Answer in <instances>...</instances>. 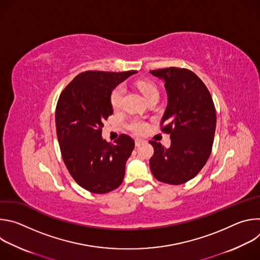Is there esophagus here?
<instances>
[{"label": "esophagus", "mask_w": 260, "mask_h": 260, "mask_svg": "<svg viewBox=\"0 0 260 260\" xmlns=\"http://www.w3.org/2000/svg\"><path fill=\"white\" fill-rule=\"evenodd\" d=\"M143 142H144V140H142V139H135V144H136V146H140L141 144H143Z\"/></svg>", "instance_id": "34e87169"}]
</instances>
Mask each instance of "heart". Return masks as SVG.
<instances>
[{"label": "heart", "instance_id": "b5f03b06", "mask_svg": "<svg viewBox=\"0 0 260 260\" xmlns=\"http://www.w3.org/2000/svg\"><path fill=\"white\" fill-rule=\"evenodd\" d=\"M137 87L139 88V90L142 92V94L145 96V99L148 101L151 98L157 96L158 98V89L157 86L151 82V81H147V80H139L137 82ZM123 93H124V89L121 85L116 86L112 92H111V96H110V103L111 106L114 110H118L121 105H122V99H123ZM129 128L136 133V134H144L147 128L148 125L142 121V120H138L135 119L129 123Z\"/></svg>", "mask_w": 260, "mask_h": 260}]
</instances>
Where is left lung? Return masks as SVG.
<instances>
[{"label": "left lung", "instance_id": "1", "mask_svg": "<svg viewBox=\"0 0 260 260\" xmlns=\"http://www.w3.org/2000/svg\"><path fill=\"white\" fill-rule=\"evenodd\" d=\"M165 81L168 106L160 122L171 135L170 148L150 140L154 153L150 169L156 180L180 185L194 178L206 165L214 142L216 110L205 83L184 68L150 71Z\"/></svg>", "mask_w": 260, "mask_h": 260}]
</instances>
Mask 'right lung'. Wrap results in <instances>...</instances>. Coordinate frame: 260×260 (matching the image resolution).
<instances>
[{"mask_svg":"<svg viewBox=\"0 0 260 260\" xmlns=\"http://www.w3.org/2000/svg\"><path fill=\"white\" fill-rule=\"evenodd\" d=\"M136 71H85L61 91L55 109L56 135L63 162L76 183L92 193L120 186L135 142L120 135L114 144L102 138L104 121L113 114V88Z\"/></svg>","mask_w":260,"mask_h":260,"instance_id":"right-lung-1","label":"right lung"}]
</instances>
